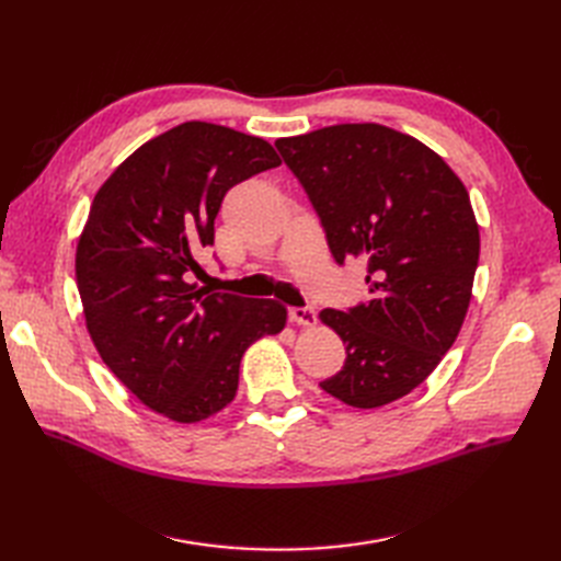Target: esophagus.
<instances>
[{
  "mask_svg": "<svg viewBox=\"0 0 561 561\" xmlns=\"http://www.w3.org/2000/svg\"><path fill=\"white\" fill-rule=\"evenodd\" d=\"M287 316H290L295 325H304V328L316 325V320H318V313L311 307H293L290 311H287Z\"/></svg>",
  "mask_w": 561,
  "mask_h": 561,
  "instance_id": "esophagus-1",
  "label": "esophagus"
}]
</instances>
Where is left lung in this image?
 Returning a JSON list of instances; mask_svg holds the SVG:
<instances>
[{"label": "left lung", "instance_id": "1", "mask_svg": "<svg viewBox=\"0 0 561 561\" xmlns=\"http://www.w3.org/2000/svg\"><path fill=\"white\" fill-rule=\"evenodd\" d=\"M276 147L320 217L336 264L367 260L369 299L320 320L346 363L320 381L371 410L410 393L456 342L480 260L463 182L433 149L379 124H339Z\"/></svg>", "mask_w": 561, "mask_h": 561}]
</instances>
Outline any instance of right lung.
<instances>
[{
    "label": "right lung",
    "instance_id": "right-lung-1",
    "mask_svg": "<svg viewBox=\"0 0 561 561\" xmlns=\"http://www.w3.org/2000/svg\"><path fill=\"white\" fill-rule=\"evenodd\" d=\"M276 165L262 138L186 122L135 149L93 198L77 245L89 334L116 379L178 423L225 410L245 348L285 328L274 299L192 283L227 192Z\"/></svg>",
    "mask_w": 561,
    "mask_h": 561
}]
</instances>
